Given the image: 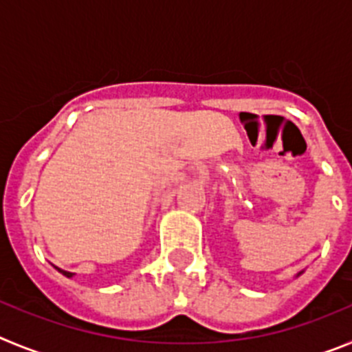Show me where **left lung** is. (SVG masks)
<instances>
[{
    "instance_id": "8db88e82",
    "label": "left lung",
    "mask_w": 352,
    "mask_h": 352,
    "mask_svg": "<svg viewBox=\"0 0 352 352\" xmlns=\"http://www.w3.org/2000/svg\"><path fill=\"white\" fill-rule=\"evenodd\" d=\"M301 273H303V272H300V273H298V275H301Z\"/></svg>"
}]
</instances>
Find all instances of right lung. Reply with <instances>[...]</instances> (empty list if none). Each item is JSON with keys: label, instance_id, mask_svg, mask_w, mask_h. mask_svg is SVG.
I'll return each instance as SVG.
<instances>
[{"label": "right lung", "instance_id": "add662e5", "mask_svg": "<svg viewBox=\"0 0 352 352\" xmlns=\"http://www.w3.org/2000/svg\"><path fill=\"white\" fill-rule=\"evenodd\" d=\"M54 268H56V266H54ZM56 270H58V272H60V273H63L65 276H68V278H70V276L74 275V273H70V272H65V270H60V268H56Z\"/></svg>", "mask_w": 352, "mask_h": 352}]
</instances>
